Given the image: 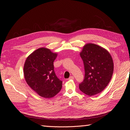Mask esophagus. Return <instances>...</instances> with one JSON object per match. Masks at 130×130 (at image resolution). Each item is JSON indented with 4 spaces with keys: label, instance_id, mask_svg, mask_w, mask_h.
Here are the masks:
<instances>
[{
    "label": "esophagus",
    "instance_id": "obj_1",
    "mask_svg": "<svg viewBox=\"0 0 130 130\" xmlns=\"http://www.w3.org/2000/svg\"><path fill=\"white\" fill-rule=\"evenodd\" d=\"M68 79H69V80H73V79H74V77H73V76H70L69 77Z\"/></svg>",
    "mask_w": 130,
    "mask_h": 130
}]
</instances>
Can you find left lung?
I'll use <instances>...</instances> for the list:
<instances>
[{"label": "left lung", "mask_w": 130, "mask_h": 130, "mask_svg": "<svg viewBox=\"0 0 130 130\" xmlns=\"http://www.w3.org/2000/svg\"><path fill=\"white\" fill-rule=\"evenodd\" d=\"M85 67V78L79 84L81 92L89 96L100 93L107 87L114 69L112 56L99 45L87 43L80 52Z\"/></svg>", "instance_id": "obj_1"}]
</instances>
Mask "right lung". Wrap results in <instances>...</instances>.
I'll use <instances>...</instances> for the list:
<instances>
[{"instance_id": "right-lung-1", "label": "right lung", "mask_w": 130, "mask_h": 130, "mask_svg": "<svg viewBox=\"0 0 130 130\" xmlns=\"http://www.w3.org/2000/svg\"><path fill=\"white\" fill-rule=\"evenodd\" d=\"M57 56L46 48L35 50L26 59L24 75L27 84L39 95L51 98L55 96L62 87L54 72V61Z\"/></svg>"}]
</instances>
